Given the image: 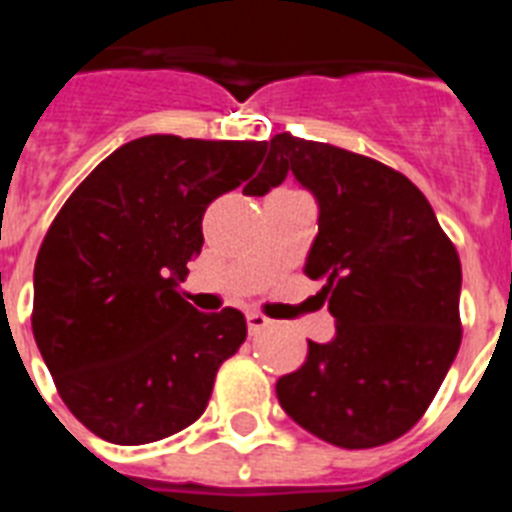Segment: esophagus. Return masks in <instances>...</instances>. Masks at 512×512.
Returning <instances> with one entry per match:
<instances>
[{
	"instance_id": "esophagus-1",
	"label": "esophagus",
	"mask_w": 512,
	"mask_h": 512,
	"mask_svg": "<svg viewBox=\"0 0 512 512\" xmlns=\"http://www.w3.org/2000/svg\"><path fill=\"white\" fill-rule=\"evenodd\" d=\"M271 324V319L268 316H263V313L257 311H249L247 313V327H249V335H257V332H263L265 327Z\"/></svg>"
}]
</instances>
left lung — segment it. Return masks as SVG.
I'll return each mask as SVG.
<instances>
[{
    "label": "left lung",
    "mask_w": 512,
    "mask_h": 512,
    "mask_svg": "<svg viewBox=\"0 0 512 512\" xmlns=\"http://www.w3.org/2000/svg\"><path fill=\"white\" fill-rule=\"evenodd\" d=\"M265 196L292 175L319 204L305 276L321 281L335 337L276 382L281 409L321 441L372 449L404 436L460 350L462 265L433 207L401 172L345 148L276 135Z\"/></svg>",
    "instance_id": "8db88e82"
}]
</instances>
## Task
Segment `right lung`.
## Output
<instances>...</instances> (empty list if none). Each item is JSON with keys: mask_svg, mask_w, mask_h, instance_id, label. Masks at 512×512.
Returning <instances> with one entry per match:
<instances>
[{"mask_svg": "<svg viewBox=\"0 0 512 512\" xmlns=\"http://www.w3.org/2000/svg\"><path fill=\"white\" fill-rule=\"evenodd\" d=\"M263 156L265 143L146 135L103 159L52 220L31 327L60 398L95 436L151 444L204 414L247 321L196 311L177 287L204 244V209Z\"/></svg>", "mask_w": 512, "mask_h": 512, "instance_id": "right-lung-1", "label": "right lung"}]
</instances>
